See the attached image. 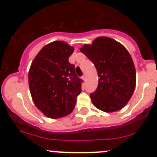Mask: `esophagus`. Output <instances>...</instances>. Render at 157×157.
I'll list each match as a JSON object with an SVG mask.
<instances>
[{"label": "esophagus", "instance_id": "34e87169", "mask_svg": "<svg viewBox=\"0 0 157 157\" xmlns=\"http://www.w3.org/2000/svg\"><path fill=\"white\" fill-rule=\"evenodd\" d=\"M82 78L83 80H86V75H83L82 76Z\"/></svg>", "mask_w": 157, "mask_h": 157}]
</instances>
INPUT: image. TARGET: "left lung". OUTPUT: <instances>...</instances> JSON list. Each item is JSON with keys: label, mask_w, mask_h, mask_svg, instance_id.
<instances>
[{"label": "left lung", "mask_w": 157, "mask_h": 157, "mask_svg": "<svg viewBox=\"0 0 157 157\" xmlns=\"http://www.w3.org/2000/svg\"><path fill=\"white\" fill-rule=\"evenodd\" d=\"M98 71V86L90 98L96 108L105 112L120 110L134 91L136 71L126 48L107 37L96 38L92 45L80 48Z\"/></svg>", "instance_id": "obj_1"}]
</instances>
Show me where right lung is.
<instances>
[{"mask_svg": "<svg viewBox=\"0 0 157 157\" xmlns=\"http://www.w3.org/2000/svg\"><path fill=\"white\" fill-rule=\"evenodd\" d=\"M74 48L62 41L43 47L30 66L28 82L32 99L44 115L57 119L74 110L82 80L69 56Z\"/></svg>", "mask_w": 157, "mask_h": 157, "instance_id": "1", "label": "right lung"}]
</instances>
